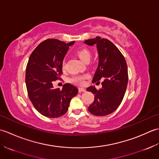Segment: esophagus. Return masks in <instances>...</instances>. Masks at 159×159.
Masks as SVG:
<instances>
[{"label":"esophagus","mask_w":159,"mask_h":159,"mask_svg":"<svg viewBox=\"0 0 159 159\" xmlns=\"http://www.w3.org/2000/svg\"><path fill=\"white\" fill-rule=\"evenodd\" d=\"M79 92H85L86 89H84V88H82V87H79Z\"/></svg>","instance_id":"34e87169"}]
</instances>
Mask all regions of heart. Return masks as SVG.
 Segmentation results:
<instances>
[{
	"instance_id": "b5f03b06",
	"label": "heart",
	"mask_w": 159,
	"mask_h": 159,
	"mask_svg": "<svg viewBox=\"0 0 159 159\" xmlns=\"http://www.w3.org/2000/svg\"><path fill=\"white\" fill-rule=\"evenodd\" d=\"M76 55L79 57V58L82 61L85 63L89 62L91 59V56H92L91 55V52L89 50L86 48H83L78 50L76 52ZM62 66L63 67H65V62H63ZM87 76H87V74L82 76H76L72 79V81L77 84H82L83 82V80L85 79Z\"/></svg>"
}]
</instances>
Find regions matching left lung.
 <instances>
[{"instance_id":"1","label":"left lung","mask_w":159,"mask_h":159,"mask_svg":"<svg viewBox=\"0 0 159 159\" xmlns=\"http://www.w3.org/2000/svg\"><path fill=\"white\" fill-rule=\"evenodd\" d=\"M84 43L96 45L98 53V66L92 82L103 79L100 90L94 86L87 88L94 94V101L88 110L97 116H107L117 109L126 92L128 80L126 60L119 49L107 39L96 37L85 40Z\"/></svg>"}]
</instances>
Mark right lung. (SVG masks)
Wrapping results in <instances>:
<instances>
[{
	"instance_id": "add662e5",
	"label": "right lung",
	"mask_w": 159,
	"mask_h": 159,
	"mask_svg": "<svg viewBox=\"0 0 159 159\" xmlns=\"http://www.w3.org/2000/svg\"><path fill=\"white\" fill-rule=\"evenodd\" d=\"M74 43L46 39L37 46L29 57L25 76L26 89L33 106L43 116H62L68 109L71 99L79 92L70 83L64 84L61 90L52 85L62 74L63 59L69 46Z\"/></svg>"
}]
</instances>
